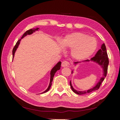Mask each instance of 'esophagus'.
Instances as JSON below:
<instances>
[{
  "instance_id": "esophagus-1",
  "label": "esophagus",
  "mask_w": 120,
  "mask_h": 120,
  "mask_svg": "<svg viewBox=\"0 0 120 120\" xmlns=\"http://www.w3.org/2000/svg\"><path fill=\"white\" fill-rule=\"evenodd\" d=\"M62 67H68L70 66V63L69 62H68V61H63L62 62Z\"/></svg>"
}]
</instances>
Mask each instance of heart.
<instances>
[{
  "label": "heart",
  "instance_id": "obj_1",
  "mask_svg": "<svg viewBox=\"0 0 120 120\" xmlns=\"http://www.w3.org/2000/svg\"><path fill=\"white\" fill-rule=\"evenodd\" d=\"M63 47L72 49V55L77 60H83L95 52L98 43L95 38L81 32H75L65 37L62 41Z\"/></svg>",
  "mask_w": 120,
  "mask_h": 120
}]
</instances>
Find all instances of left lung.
Masks as SVG:
<instances>
[{"label":"left lung","mask_w":120,"mask_h":120,"mask_svg":"<svg viewBox=\"0 0 120 120\" xmlns=\"http://www.w3.org/2000/svg\"><path fill=\"white\" fill-rule=\"evenodd\" d=\"M91 60L98 63L99 65H101V67L103 68V70H104V76L101 78L100 80L99 81V82L95 86H94V87L90 89V90H89L88 91H77L75 90V89L73 88L72 84H71V82L70 81V86L71 87V89H72V90H73L74 92H75V93L77 94H79V95L89 93L91 92L98 90V89L99 88V87H100L101 82H103L104 80V79L105 78L106 76L107 75V73L108 66L109 64V59L108 57L107 52V50H106V47L105 44H103L102 45H101V49H99L98 52H97L95 56H94V57L91 58ZM86 61H90V60H86ZM77 63V62H75V63Z\"/></svg>","instance_id":"obj_1"}]
</instances>
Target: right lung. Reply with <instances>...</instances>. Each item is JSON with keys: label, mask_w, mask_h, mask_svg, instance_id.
Wrapping results in <instances>:
<instances>
[{"label": "right lung", "mask_w": 120, "mask_h": 120, "mask_svg": "<svg viewBox=\"0 0 120 120\" xmlns=\"http://www.w3.org/2000/svg\"><path fill=\"white\" fill-rule=\"evenodd\" d=\"M38 29L39 28H37V29H29L28 30H27V31H26V32H25L24 34L22 35V37L21 39H22V38H24V37L26 36L28 34H33L34 33V32L35 30H38ZM21 39H19V40L17 41V42H16V44H15V45L14 46V47L13 48V50H12V54H13V58L14 56V53H15V51H16V49L17 48L18 46H19V43H20V41H21ZM61 62H59L57 64H56L54 67L52 69V70L51 71V72H50V83H49V86H48V88L46 90H45L44 92H43L42 93H45L46 92H47L48 90H49L50 89V88L51 86H52V81L53 80V76H54L55 73H56V72L58 70H59L60 69V68H61Z\"/></svg>", "instance_id": "right-lung-1"}]
</instances>
